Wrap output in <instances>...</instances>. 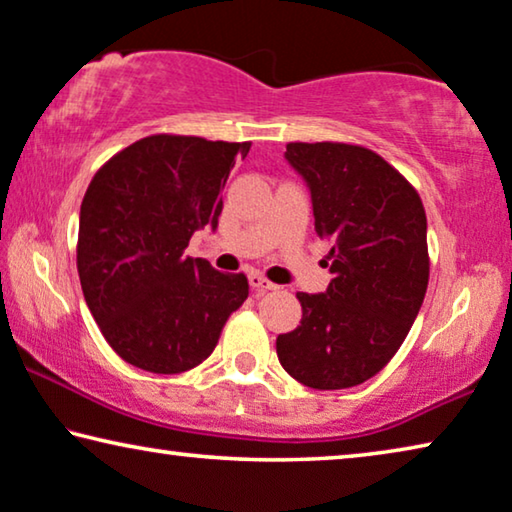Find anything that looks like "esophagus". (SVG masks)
Listing matches in <instances>:
<instances>
[{
    "mask_svg": "<svg viewBox=\"0 0 512 512\" xmlns=\"http://www.w3.org/2000/svg\"><path fill=\"white\" fill-rule=\"evenodd\" d=\"M250 287H253V292L257 294H264V292H271V289H278V285H273L271 280H266L264 276H259V273H250Z\"/></svg>",
    "mask_w": 512,
    "mask_h": 512,
    "instance_id": "34e87169",
    "label": "esophagus"
}]
</instances>
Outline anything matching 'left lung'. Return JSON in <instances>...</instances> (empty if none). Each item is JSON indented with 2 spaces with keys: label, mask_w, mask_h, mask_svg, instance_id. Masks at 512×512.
Here are the masks:
<instances>
[{
  "label": "left lung",
  "mask_w": 512,
  "mask_h": 512,
  "mask_svg": "<svg viewBox=\"0 0 512 512\" xmlns=\"http://www.w3.org/2000/svg\"><path fill=\"white\" fill-rule=\"evenodd\" d=\"M285 158L310 188L333 280L322 294H296L301 326L278 335V361L317 391L352 388L391 361L423 305V202L393 165L358 144L289 142Z\"/></svg>",
  "instance_id": "1"
}]
</instances>
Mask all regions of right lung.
<instances>
[{
	"mask_svg": "<svg viewBox=\"0 0 512 512\" xmlns=\"http://www.w3.org/2000/svg\"><path fill=\"white\" fill-rule=\"evenodd\" d=\"M250 142L149 135L114 154L80 207L78 273L108 345L126 363L179 375L218 345L248 299L243 273L183 255L193 232L218 227L236 158Z\"/></svg>",
	"mask_w": 512,
	"mask_h": 512,
	"instance_id": "right-lung-1",
	"label": "right lung"
}]
</instances>
